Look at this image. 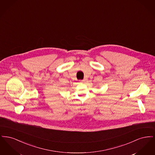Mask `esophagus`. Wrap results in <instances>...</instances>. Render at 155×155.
Wrapping results in <instances>:
<instances>
[{
  "instance_id": "34e87169",
  "label": "esophagus",
  "mask_w": 155,
  "mask_h": 155,
  "mask_svg": "<svg viewBox=\"0 0 155 155\" xmlns=\"http://www.w3.org/2000/svg\"><path fill=\"white\" fill-rule=\"evenodd\" d=\"M85 82V80H80V82L81 83H84Z\"/></svg>"
}]
</instances>
